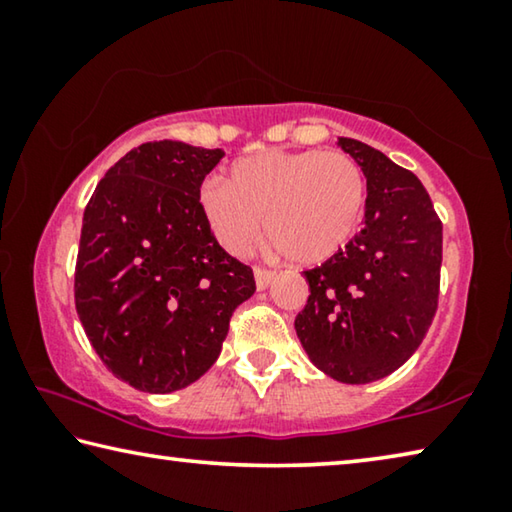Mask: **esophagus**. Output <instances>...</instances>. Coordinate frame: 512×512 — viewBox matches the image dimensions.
Here are the masks:
<instances>
[{"mask_svg":"<svg viewBox=\"0 0 512 512\" xmlns=\"http://www.w3.org/2000/svg\"><path fill=\"white\" fill-rule=\"evenodd\" d=\"M275 277V271H268V268H262V266H255V284L259 291H264L268 284L273 282Z\"/></svg>","mask_w":512,"mask_h":512,"instance_id":"obj_1","label":"esophagus"}]
</instances>
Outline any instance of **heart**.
<instances>
[{
  "mask_svg": "<svg viewBox=\"0 0 512 512\" xmlns=\"http://www.w3.org/2000/svg\"><path fill=\"white\" fill-rule=\"evenodd\" d=\"M366 176L339 151H264L232 164L230 180L207 178L201 210L232 255L262 237L296 264L334 257L357 232L366 210Z\"/></svg>",
  "mask_w": 512,
  "mask_h": 512,
  "instance_id": "b5f03b06",
  "label": "heart"
}]
</instances>
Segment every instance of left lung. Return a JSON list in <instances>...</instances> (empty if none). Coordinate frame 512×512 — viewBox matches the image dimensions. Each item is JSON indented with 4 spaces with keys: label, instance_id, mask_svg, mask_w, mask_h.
Returning <instances> with one entry per match:
<instances>
[{
    "label": "left lung",
    "instance_id": "1",
    "mask_svg": "<svg viewBox=\"0 0 512 512\" xmlns=\"http://www.w3.org/2000/svg\"><path fill=\"white\" fill-rule=\"evenodd\" d=\"M339 146L366 176L363 228L305 271L296 334L327 377L368 384L400 368L436 316L443 223L415 173L359 140L339 137Z\"/></svg>",
    "mask_w": 512,
    "mask_h": 512
}]
</instances>
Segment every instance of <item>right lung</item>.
<instances>
[{
    "mask_svg": "<svg viewBox=\"0 0 512 512\" xmlns=\"http://www.w3.org/2000/svg\"><path fill=\"white\" fill-rule=\"evenodd\" d=\"M221 149L146 142L112 164L83 214L74 300L117 379L173 393L219 359L230 318L255 293L253 268L219 246L201 185Z\"/></svg>",
    "mask_w": 512,
    "mask_h": 512,
    "instance_id": "right-lung-1",
    "label": "right lung"
}]
</instances>
